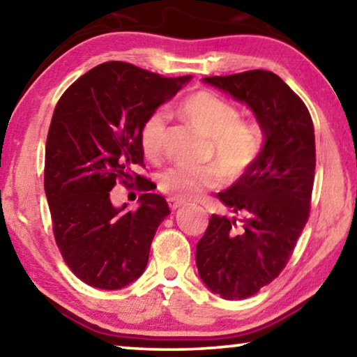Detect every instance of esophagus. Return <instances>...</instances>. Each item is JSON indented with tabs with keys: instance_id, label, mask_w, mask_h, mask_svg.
Wrapping results in <instances>:
<instances>
[{
	"instance_id": "34e87169",
	"label": "esophagus",
	"mask_w": 357,
	"mask_h": 357,
	"mask_svg": "<svg viewBox=\"0 0 357 357\" xmlns=\"http://www.w3.org/2000/svg\"><path fill=\"white\" fill-rule=\"evenodd\" d=\"M167 202H169V206H171L172 211H177L178 207H182L185 204L182 199H175V197H169Z\"/></svg>"
}]
</instances>
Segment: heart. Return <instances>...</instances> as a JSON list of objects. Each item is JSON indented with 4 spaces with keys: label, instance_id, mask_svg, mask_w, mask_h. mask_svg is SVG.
<instances>
[{
    "label": "heart",
    "instance_id": "b5f03b06",
    "mask_svg": "<svg viewBox=\"0 0 357 357\" xmlns=\"http://www.w3.org/2000/svg\"><path fill=\"white\" fill-rule=\"evenodd\" d=\"M182 113L188 121L211 137L212 151L223 171L239 175L249 169L259 158L263 137L259 126L239 121V109L233 103L209 91H199L186 97ZM169 126V113L158 108L145 119L140 130V142L145 155H161ZM220 169L215 166H172L160 177L162 191L175 199H195L207 188L220 183Z\"/></svg>",
    "mask_w": 357,
    "mask_h": 357
}]
</instances>
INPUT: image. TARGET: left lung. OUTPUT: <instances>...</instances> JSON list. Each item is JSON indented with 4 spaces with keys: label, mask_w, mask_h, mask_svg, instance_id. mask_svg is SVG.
Wrapping results in <instances>:
<instances>
[{
    "label": "left lung",
    "mask_w": 357,
    "mask_h": 357,
    "mask_svg": "<svg viewBox=\"0 0 357 357\" xmlns=\"http://www.w3.org/2000/svg\"><path fill=\"white\" fill-rule=\"evenodd\" d=\"M248 105L259 123V158L218 193L236 217H211L196 245L202 282L225 300L255 295L284 270L310 215L316 169L314 128L301 98L266 70L202 79Z\"/></svg>",
    "instance_id": "8db88e82"
}]
</instances>
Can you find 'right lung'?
I'll use <instances>...</instances> for the list:
<instances>
[{"label": "right lung", "mask_w": 357, "mask_h": 357, "mask_svg": "<svg viewBox=\"0 0 357 357\" xmlns=\"http://www.w3.org/2000/svg\"><path fill=\"white\" fill-rule=\"evenodd\" d=\"M126 62H105L76 79L57 102L46 142L45 191L65 263L87 286L116 290L142 276L156 229L171 211L144 164L145 119L190 83ZM121 178L146 193L137 211L114 208L109 191Z\"/></svg>", "instance_id": "right-lung-1"}]
</instances>
